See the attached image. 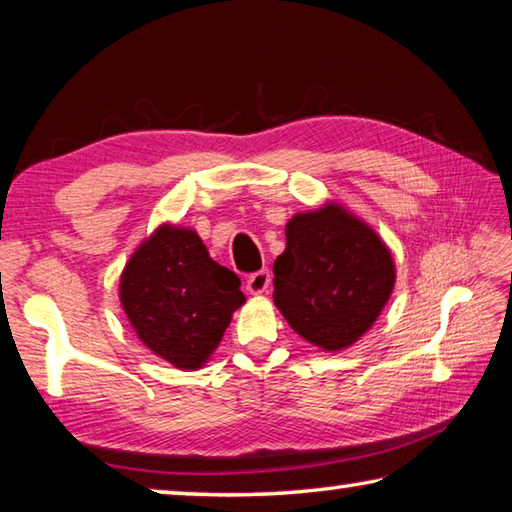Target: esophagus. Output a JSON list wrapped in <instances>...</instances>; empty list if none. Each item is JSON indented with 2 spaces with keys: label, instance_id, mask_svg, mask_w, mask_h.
<instances>
[{
  "label": "esophagus",
  "instance_id": "34e87169",
  "mask_svg": "<svg viewBox=\"0 0 512 512\" xmlns=\"http://www.w3.org/2000/svg\"><path fill=\"white\" fill-rule=\"evenodd\" d=\"M268 289H271V273L268 271H257L246 280V291L253 293V296L266 293Z\"/></svg>",
  "mask_w": 512,
  "mask_h": 512
}]
</instances>
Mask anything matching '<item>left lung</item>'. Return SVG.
<instances>
[{"mask_svg":"<svg viewBox=\"0 0 512 512\" xmlns=\"http://www.w3.org/2000/svg\"><path fill=\"white\" fill-rule=\"evenodd\" d=\"M287 248L273 264V302L293 332L325 352L357 343L395 287L391 248L334 201L293 214Z\"/></svg>","mask_w":512,"mask_h":512,"instance_id":"left-lung-1","label":"left lung"}]
</instances>
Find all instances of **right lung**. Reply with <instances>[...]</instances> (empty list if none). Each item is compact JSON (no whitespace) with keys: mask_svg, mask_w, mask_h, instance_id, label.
Instances as JSON below:
<instances>
[{"mask_svg":"<svg viewBox=\"0 0 512 512\" xmlns=\"http://www.w3.org/2000/svg\"><path fill=\"white\" fill-rule=\"evenodd\" d=\"M239 287V277L214 262L196 230L162 223L126 262L119 300L146 348L180 370H198L246 302Z\"/></svg>","mask_w":512,"mask_h":512,"instance_id":"1","label":"right lung"}]
</instances>
